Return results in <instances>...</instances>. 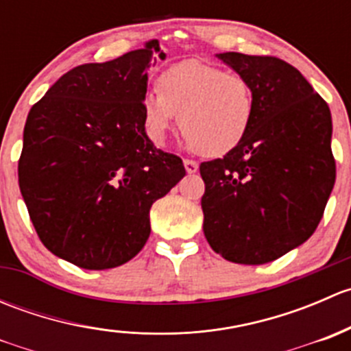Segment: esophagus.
I'll use <instances>...</instances> for the list:
<instances>
[{"mask_svg":"<svg viewBox=\"0 0 351 351\" xmlns=\"http://www.w3.org/2000/svg\"><path fill=\"white\" fill-rule=\"evenodd\" d=\"M183 165H185V169L189 175H193V173L198 171V162L197 161H192V159H185L183 161Z\"/></svg>","mask_w":351,"mask_h":351,"instance_id":"34e87169","label":"esophagus"}]
</instances>
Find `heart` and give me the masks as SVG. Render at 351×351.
<instances>
[{
  "mask_svg": "<svg viewBox=\"0 0 351 351\" xmlns=\"http://www.w3.org/2000/svg\"><path fill=\"white\" fill-rule=\"evenodd\" d=\"M156 86L141 100L144 130L156 144L165 143L175 115L189 146L207 158L231 153L250 130L254 93L241 74L186 61L162 71Z\"/></svg>",
  "mask_w": 351,
  "mask_h": 351,
  "instance_id": "b5f03b06",
  "label": "heart"
}]
</instances>
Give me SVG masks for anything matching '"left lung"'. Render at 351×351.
Returning <instances> with one entry per match:
<instances>
[{
    "instance_id": "obj_1",
    "label": "left lung",
    "mask_w": 351,
    "mask_h": 351,
    "mask_svg": "<svg viewBox=\"0 0 351 351\" xmlns=\"http://www.w3.org/2000/svg\"><path fill=\"white\" fill-rule=\"evenodd\" d=\"M217 58L251 83L254 115L238 147L200 165L204 234L228 261L263 265L306 243L323 217L336 178L331 112L282 59Z\"/></svg>"
}]
</instances>
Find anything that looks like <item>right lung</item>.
<instances>
[{"label": "right lung", "mask_w": 351, "mask_h": 351, "mask_svg": "<svg viewBox=\"0 0 351 351\" xmlns=\"http://www.w3.org/2000/svg\"><path fill=\"white\" fill-rule=\"evenodd\" d=\"M158 40L108 62L67 71L30 108L19 185L38 238L86 270L132 260L151 234L149 210L185 176L151 143L141 117Z\"/></svg>", "instance_id": "add662e5"}]
</instances>
